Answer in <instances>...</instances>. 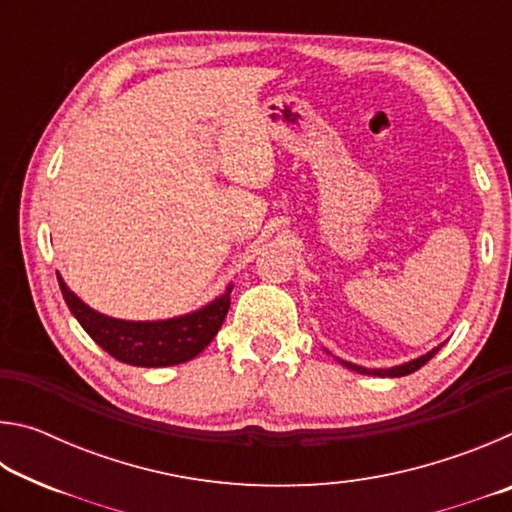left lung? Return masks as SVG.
I'll list each match as a JSON object with an SVG mask.
<instances>
[{
  "label": "left lung",
  "instance_id": "8db88e82",
  "mask_svg": "<svg viewBox=\"0 0 512 512\" xmlns=\"http://www.w3.org/2000/svg\"><path fill=\"white\" fill-rule=\"evenodd\" d=\"M443 345H438V348H433L431 352L422 354V357L413 359L409 363H402V366H395V368H363V366H357V363H350V361H343L339 359L345 368H350L354 372H361V375H372V377H404V375H411V372H415L418 368H422L424 363H427L433 354H436Z\"/></svg>",
  "mask_w": 512,
  "mask_h": 512
}]
</instances>
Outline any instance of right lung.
<instances>
[{"label": "right lung", "mask_w": 512, "mask_h": 512, "mask_svg": "<svg viewBox=\"0 0 512 512\" xmlns=\"http://www.w3.org/2000/svg\"><path fill=\"white\" fill-rule=\"evenodd\" d=\"M60 291L69 311L79 320L81 327L101 345L110 357L128 366L164 368L185 363L201 354L223 325L230 309L232 284L223 296L212 300L203 309L169 320H119L103 316L90 309L85 302L67 289L63 277L58 275Z\"/></svg>", "instance_id": "1"}]
</instances>
